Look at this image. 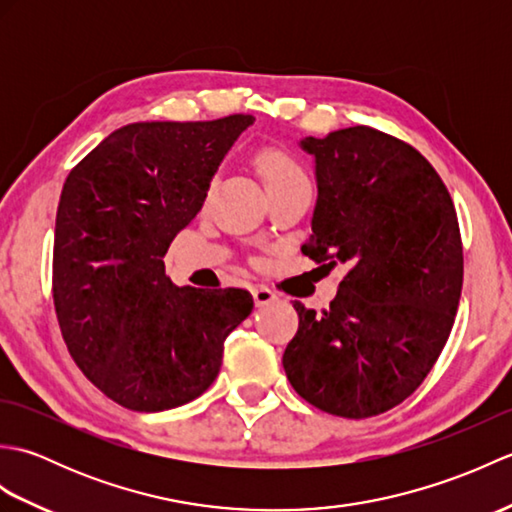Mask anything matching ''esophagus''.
<instances>
[{
    "instance_id": "1",
    "label": "esophagus",
    "mask_w": 512,
    "mask_h": 512,
    "mask_svg": "<svg viewBox=\"0 0 512 512\" xmlns=\"http://www.w3.org/2000/svg\"><path fill=\"white\" fill-rule=\"evenodd\" d=\"M253 299H255V306L262 308V306H268V303L277 301V292L273 288L264 286V284H257L253 288Z\"/></svg>"
}]
</instances>
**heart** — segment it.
I'll use <instances>...</instances> for the list:
<instances>
[{"label":"heart","instance_id":"obj_1","mask_svg":"<svg viewBox=\"0 0 512 512\" xmlns=\"http://www.w3.org/2000/svg\"><path fill=\"white\" fill-rule=\"evenodd\" d=\"M255 165L259 176H262L268 193L290 187V184L306 182V171L301 169L299 162L292 158L288 151L277 147H264L255 154Z\"/></svg>","mask_w":512,"mask_h":512}]
</instances>
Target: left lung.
Returning a JSON list of instances; mask_svg holds the SVG:
<instances>
[{
	"mask_svg": "<svg viewBox=\"0 0 512 512\" xmlns=\"http://www.w3.org/2000/svg\"><path fill=\"white\" fill-rule=\"evenodd\" d=\"M317 206L303 255L350 266L330 308L295 301L299 330L284 352L297 394L341 418H372L431 372L458 312L464 257L440 176L402 140L356 125L303 138Z\"/></svg>",
	"mask_w": 512,
	"mask_h": 512,
	"instance_id": "8db88e82",
	"label": "left lung"
}]
</instances>
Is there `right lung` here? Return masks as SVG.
Returning a JSON list of instances; mask_svg holds the SVG:
<instances>
[{
	"label": "right lung",
	"mask_w": 512,
	"mask_h": 512,
	"mask_svg": "<svg viewBox=\"0 0 512 512\" xmlns=\"http://www.w3.org/2000/svg\"><path fill=\"white\" fill-rule=\"evenodd\" d=\"M253 121L233 114L125 125L63 184L54 310L74 363L118 405L151 413L204 394L220 372L226 336L253 310L242 288L173 286L162 262Z\"/></svg>",
	"instance_id": "obj_1"
}]
</instances>
